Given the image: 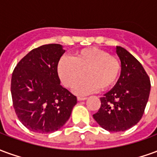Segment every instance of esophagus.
<instances>
[{
  "label": "esophagus",
  "mask_w": 157,
  "mask_h": 157,
  "mask_svg": "<svg viewBox=\"0 0 157 157\" xmlns=\"http://www.w3.org/2000/svg\"><path fill=\"white\" fill-rule=\"evenodd\" d=\"M86 98H85V97H77L78 101H83V100H86Z\"/></svg>",
  "instance_id": "obj_1"
}]
</instances>
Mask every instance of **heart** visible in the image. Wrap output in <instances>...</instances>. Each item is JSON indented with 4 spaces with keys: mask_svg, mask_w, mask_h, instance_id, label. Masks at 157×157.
<instances>
[{
    "mask_svg": "<svg viewBox=\"0 0 157 157\" xmlns=\"http://www.w3.org/2000/svg\"><path fill=\"white\" fill-rule=\"evenodd\" d=\"M120 72L119 59L98 48L81 49L71 59L62 58L58 64L59 76L68 88L73 87L83 75L86 76L75 86L78 94L109 90L116 84Z\"/></svg>",
    "mask_w": 157,
    "mask_h": 157,
    "instance_id": "1",
    "label": "heart"
}]
</instances>
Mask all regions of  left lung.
I'll return each mask as SVG.
<instances>
[{"instance_id": "obj_1", "label": "left lung", "mask_w": 157, "mask_h": 157, "mask_svg": "<svg viewBox=\"0 0 157 157\" xmlns=\"http://www.w3.org/2000/svg\"><path fill=\"white\" fill-rule=\"evenodd\" d=\"M121 75L109 92L100 98L101 107L93 118L110 132L124 131L141 119L148 102L151 81L142 65L125 48L117 46Z\"/></svg>"}]
</instances>
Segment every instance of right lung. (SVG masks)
<instances>
[{"label":"right lung","mask_w":157,"mask_h":157,"mask_svg":"<svg viewBox=\"0 0 157 157\" xmlns=\"http://www.w3.org/2000/svg\"><path fill=\"white\" fill-rule=\"evenodd\" d=\"M65 50L58 44L33 48L17 63L11 82L12 103L26 128L39 134L58 130L76 104V97L60 85L58 63Z\"/></svg>","instance_id":"right-lung-1"}]
</instances>
